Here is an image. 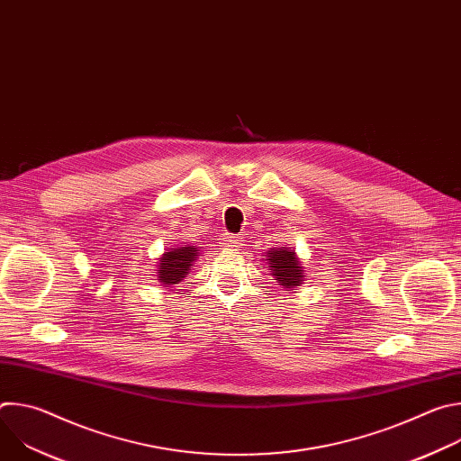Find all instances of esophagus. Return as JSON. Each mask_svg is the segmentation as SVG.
Returning a JSON list of instances; mask_svg holds the SVG:
<instances>
[{
    "mask_svg": "<svg viewBox=\"0 0 461 461\" xmlns=\"http://www.w3.org/2000/svg\"><path fill=\"white\" fill-rule=\"evenodd\" d=\"M222 244L228 248H239L242 244V237L233 235V233H224L222 235Z\"/></svg>",
    "mask_w": 461,
    "mask_h": 461,
    "instance_id": "esophagus-1",
    "label": "esophagus"
}]
</instances>
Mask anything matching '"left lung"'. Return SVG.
I'll return each mask as SVG.
<instances>
[{
  "instance_id": "8db88e82",
  "label": "left lung",
  "mask_w": 461,
  "mask_h": 461,
  "mask_svg": "<svg viewBox=\"0 0 461 461\" xmlns=\"http://www.w3.org/2000/svg\"><path fill=\"white\" fill-rule=\"evenodd\" d=\"M267 268L272 270V276L276 281L286 288L292 290L295 286H301L304 281V267L295 255V249L290 248H274L265 255Z\"/></svg>"
}]
</instances>
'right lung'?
Masks as SVG:
<instances>
[{"instance_id": "obj_1", "label": "right lung", "mask_w": 461, "mask_h": 461, "mask_svg": "<svg viewBox=\"0 0 461 461\" xmlns=\"http://www.w3.org/2000/svg\"><path fill=\"white\" fill-rule=\"evenodd\" d=\"M199 248L189 244L167 249L157 265V281L164 286L180 283L189 274V268L199 257Z\"/></svg>"}]
</instances>
